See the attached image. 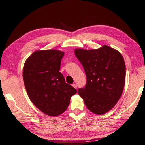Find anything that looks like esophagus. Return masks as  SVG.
Returning <instances> with one entry per match:
<instances>
[{
	"instance_id": "1",
	"label": "esophagus",
	"mask_w": 145,
	"mask_h": 145,
	"mask_svg": "<svg viewBox=\"0 0 145 145\" xmlns=\"http://www.w3.org/2000/svg\"><path fill=\"white\" fill-rule=\"evenodd\" d=\"M72 86H73L74 88H75V89L77 88V85H76L75 84H72Z\"/></svg>"
}]
</instances>
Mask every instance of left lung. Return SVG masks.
Listing matches in <instances>:
<instances>
[{"mask_svg": "<svg viewBox=\"0 0 145 145\" xmlns=\"http://www.w3.org/2000/svg\"><path fill=\"white\" fill-rule=\"evenodd\" d=\"M77 59L87 77L78 93L89 110L102 115L115 106L122 96L125 80L124 59L117 50L104 45L97 49H76Z\"/></svg>", "mask_w": 145, "mask_h": 145, "instance_id": "obj_1", "label": "left lung"}]
</instances>
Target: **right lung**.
Returning a JSON list of instances; mask_svg holds the SVG:
<instances>
[{"label": "right lung", "instance_id": "add662e5", "mask_svg": "<svg viewBox=\"0 0 145 145\" xmlns=\"http://www.w3.org/2000/svg\"><path fill=\"white\" fill-rule=\"evenodd\" d=\"M64 52L37 50L26 60L23 78L28 96L44 114L56 117L63 113L77 90L65 82L59 71Z\"/></svg>", "mask_w": 145, "mask_h": 145}]
</instances>
